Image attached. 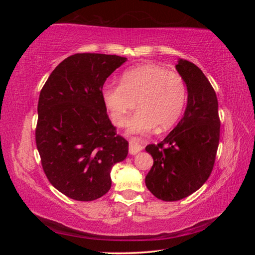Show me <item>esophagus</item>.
<instances>
[{"instance_id": "34e87169", "label": "esophagus", "mask_w": 255, "mask_h": 255, "mask_svg": "<svg viewBox=\"0 0 255 255\" xmlns=\"http://www.w3.org/2000/svg\"><path fill=\"white\" fill-rule=\"evenodd\" d=\"M141 149H143V146L138 145L135 141H130V143H129V154L130 155H136L137 153H139Z\"/></svg>"}]
</instances>
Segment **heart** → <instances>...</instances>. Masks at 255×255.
Here are the masks:
<instances>
[{"label":"heart","instance_id":"1","mask_svg":"<svg viewBox=\"0 0 255 255\" xmlns=\"http://www.w3.org/2000/svg\"><path fill=\"white\" fill-rule=\"evenodd\" d=\"M102 99L115 125L127 124L138 102L128 131L146 132L157 126L166 130L178 122L187 101V85L179 73L157 64H143L123 73L120 84L103 86Z\"/></svg>","mask_w":255,"mask_h":255}]
</instances>
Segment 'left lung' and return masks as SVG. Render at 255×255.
I'll return each mask as SVG.
<instances>
[{
    "mask_svg": "<svg viewBox=\"0 0 255 255\" xmlns=\"http://www.w3.org/2000/svg\"><path fill=\"white\" fill-rule=\"evenodd\" d=\"M175 68L188 90L183 118L161 143L146 146L154 159L146 187L164 201L183 199L208 180L221 132L217 97L208 79L189 60L179 59Z\"/></svg>",
    "mask_w": 255,
    "mask_h": 255,
    "instance_id": "8db88e82",
    "label": "left lung"
}]
</instances>
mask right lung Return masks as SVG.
<instances>
[{
	"label": "right lung",
	"mask_w": 255,
	"mask_h": 255,
	"mask_svg": "<svg viewBox=\"0 0 255 255\" xmlns=\"http://www.w3.org/2000/svg\"><path fill=\"white\" fill-rule=\"evenodd\" d=\"M117 55L82 53L64 59L42 86L36 144L47 179L68 198L92 201L109 191L110 172L128 154L103 103L102 88L126 62Z\"/></svg>",
	"instance_id": "1"
}]
</instances>
